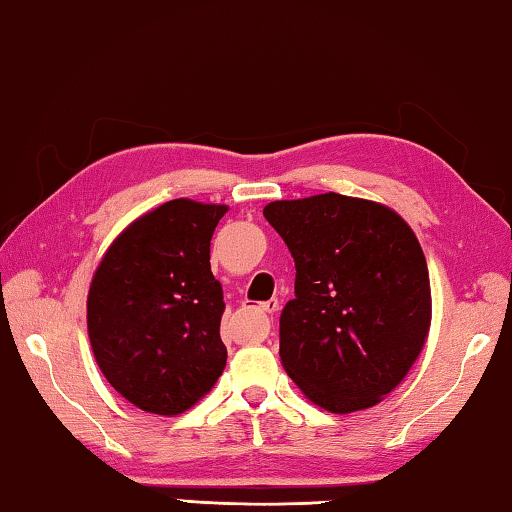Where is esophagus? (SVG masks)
<instances>
[{"label": "esophagus", "mask_w": 512, "mask_h": 512, "mask_svg": "<svg viewBox=\"0 0 512 512\" xmlns=\"http://www.w3.org/2000/svg\"><path fill=\"white\" fill-rule=\"evenodd\" d=\"M256 310H261V312H265V315H274L276 310H279V301L276 299H270V301H265V303H261V306H258Z\"/></svg>", "instance_id": "1"}]
</instances>
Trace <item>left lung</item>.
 Here are the masks:
<instances>
[{
  "label": "left lung",
  "mask_w": 512,
  "mask_h": 512,
  "mask_svg": "<svg viewBox=\"0 0 512 512\" xmlns=\"http://www.w3.org/2000/svg\"><path fill=\"white\" fill-rule=\"evenodd\" d=\"M297 267L281 315V362L333 414L378 405L398 387L432 321L425 254L382 204L339 193L263 209Z\"/></svg>",
  "instance_id": "8db88e82"
}]
</instances>
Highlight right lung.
Masks as SVG:
<instances>
[{
  "instance_id": "right-lung-1",
  "label": "right lung",
  "mask_w": 512,
  "mask_h": 512,
  "mask_svg": "<svg viewBox=\"0 0 512 512\" xmlns=\"http://www.w3.org/2000/svg\"><path fill=\"white\" fill-rule=\"evenodd\" d=\"M227 206L170 200L107 249L87 297V328L107 382L159 416L193 407L227 364L222 285L211 238Z\"/></svg>"
}]
</instances>
